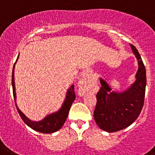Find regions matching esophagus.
<instances>
[{
	"instance_id": "1",
	"label": "esophagus",
	"mask_w": 155,
	"mask_h": 155,
	"mask_svg": "<svg viewBox=\"0 0 155 155\" xmlns=\"http://www.w3.org/2000/svg\"><path fill=\"white\" fill-rule=\"evenodd\" d=\"M92 79L89 75L85 74L82 77L79 82V90H78V93L79 95H83L85 93L89 91L91 89V86H92Z\"/></svg>"
}]
</instances>
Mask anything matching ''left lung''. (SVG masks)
Listing matches in <instances>:
<instances>
[{
  "instance_id": "left-lung-1",
  "label": "left lung",
  "mask_w": 155,
  "mask_h": 155,
  "mask_svg": "<svg viewBox=\"0 0 155 155\" xmlns=\"http://www.w3.org/2000/svg\"><path fill=\"white\" fill-rule=\"evenodd\" d=\"M136 56L138 69L135 81L124 92H116L104 79H100L102 87L96 95L97 102L94 118L101 129L115 132L127 128L139 116L144 105L146 87V70L136 47L130 44Z\"/></svg>"
}]
</instances>
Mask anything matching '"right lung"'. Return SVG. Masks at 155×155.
Masks as SVG:
<instances>
[{
  "label": "right lung",
  "mask_w": 155,
  "mask_h": 155,
  "mask_svg": "<svg viewBox=\"0 0 155 155\" xmlns=\"http://www.w3.org/2000/svg\"><path fill=\"white\" fill-rule=\"evenodd\" d=\"M18 59V57H17ZM17 59L16 62L17 61ZM15 62V63H16ZM13 68L12 72V87H13V94H14V101H15L16 107L17 108V112H19L21 115V118L24 121V123L27 124L30 128L32 129L35 130V131H39L41 133H45V134H49V133H53L55 131L60 130L63 127V124L65 123L66 118H67L68 114H69L70 107L74 102L76 99V95L74 92V85H72L67 92H66V99H65L64 102L62 105L61 108L60 110L57 111L56 112L52 113L50 115H47L43 119L39 121H34L29 119L18 108L16 103V92H15V82H14V66Z\"/></svg>",
  "instance_id": "add662e5"
}]
</instances>
